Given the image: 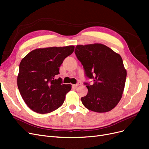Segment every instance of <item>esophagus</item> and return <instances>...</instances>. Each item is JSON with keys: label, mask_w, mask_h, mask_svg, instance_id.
Wrapping results in <instances>:
<instances>
[{"label": "esophagus", "mask_w": 149, "mask_h": 149, "mask_svg": "<svg viewBox=\"0 0 149 149\" xmlns=\"http://www.w3.org/2000/svg\"><path fill=\"white\" fill-rule=\"evenodd\" d=\"M79 85H81V83H80V82H78L77 84H75V85H73V86L76 88V87H77V86H79Z\"/></svg>", "instance_id": "obj_1"}]
</instances>
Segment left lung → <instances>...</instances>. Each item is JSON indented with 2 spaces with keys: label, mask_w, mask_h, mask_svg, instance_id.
I'll return each mask as SVG.
<instances>
[{
  "label": "left lung",
  "mask_w": 149,
  "mask_h": 149,
  "mask_svg": "<svg viewBox=\"0 0 149 149\" xmlns=\"http://www.w3.org/2000/svg\"><path fill=\"white\" fill-rule=\"evenodd\" d=\"M75 54L85 74L93 85L84 83L88 94L81 98L86 108L97 113L111 111L120 101L125 87L127 71L120 55L102 44L78 45Z\"/></svg>",
  "instance_id": "obj_1"
}]
</instances>
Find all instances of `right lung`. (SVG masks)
I'll return each mask as SVG.
<instances>
[{
  "instance_id": "1",
  "label": "right lung",
  "mask_w": 149,
  "mask_h": 149,
  "mask_svg": "<svg viewBox=\"0 0 149 149\" xmlns=\"http://www.w3.org/2000/svg\"><path fill=\"white\" fill-rule=\"evenodd\" d=\"M74 50V46L37 49L21 60L17 87L27 105L33 111L45 114L60 108L71 89L70 84L55 79L64 60Z\"/></svg>"
}]
</instances>
